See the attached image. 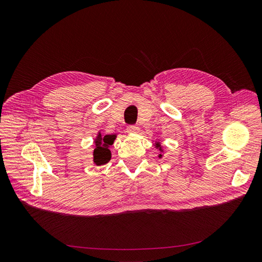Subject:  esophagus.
I'll return each instance as SVG.
<instances>
[{
    "instance_id": "obj_1",
    "label": "esophagus",
    "mask_w": 262,
    "mask_h": 262,
    "mask_svg": "<svg viewBox=\"0 0 262 262\" xmlns=\"http://www.w3.org/2000/svg\"><path fill=\"white\" fill-rule=\"evenodd\" d=\"M139 130H140V128L137 124H130V125H128V128H126V132L128 133H138Z\"/></svg>"
}]
</instances>
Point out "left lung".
<instances>
[{"label": "left lung", "instance_id": "1", "mask_svg": "<svg viewBox=\"0 0 262 262\" xmlns=\"http://www.w3.org/2000/svg\"><path fill=\"white\" fill-rule=\"evenodd\" d=\"M156 147L161 150V152H163V148H162V146H161V144L160 143H157L156 144ZM160 157H162V154H160Z\"/></svg>", "mask_w": 262, "mask_h": 262}]
</instances>
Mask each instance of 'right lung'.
<instances>
[{
  "mask_svg": "<svg viewBox=\"0 0 262 262\" xmlns=\"http://www.w3.org/2000/svg\"><path fill=\"white\" fill-rule=\"evenodd\" d=\"M116 136L114 134H107V136H101V133H98L97 138L95 139V145L96 148L94 149V163L96 165H104L107 164L110 158H112V153H110L109 146L114 144Z\"/></svg>",
  "mask_w": 262,
  "mask_h": 262,
  "instance_id": "obj_1",
  "label": "right lung"
}]
</instances>
